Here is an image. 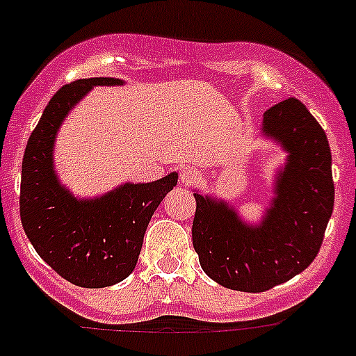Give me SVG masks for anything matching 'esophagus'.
<instances>
[{"mask_svg":"<svg viewBox=\"0 0 356 356\" xmlns=\"http://www.w3.org/2000/svg\"><path fill=\"white\" fill-rule=\"evenodd\" d=\"M198 177H200V172L193 167H188V165L181 167V170H179V181H181V184H191Z\"/></svg>","mask_w":356,"mask_h":356,"instance_id":"34e87169","label":"esophagus"}]
</instances>
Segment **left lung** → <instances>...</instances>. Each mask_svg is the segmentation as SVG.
Segmentation results:
<instances>
[{"label":"left lung","instance_id":"obj_1","mask_svg":"<svg viewBox=\"0 0 356 356\" xmlns=\"http://www.w3.org/2000/svg\"><path fill=\"white\" fill-rule=\"evenodd\" d=\"M264 133L290 152L267 218L251 228L227 204L195 193L191 230L205 274L249 293L286 283L313 264L334 211L330 145L304 103H275L264 115Z\"/></svg>","mask_w":356,"mask_h":356}]
</instances>
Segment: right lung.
<instances>
[{"label":"right lung","instance_id":"right-lung-1","mask_svg":"<svg viewBox=\"0 0 356 356\" xmlns=\"http://www.w3.org/2000/svg\"><path fill=\"white\" fill-rule=\"evenodd\" d=\"M121 82L95 77L63 86L43 111L22 158V228L40 258L82 288L112 286L131 274L152 214L177 184V174H170L147 184H124L96 200H77L58 182L52 147L63 119L91 88Z\"/></svg>","mask_w":356,"mask_h":356}]
</instances>
